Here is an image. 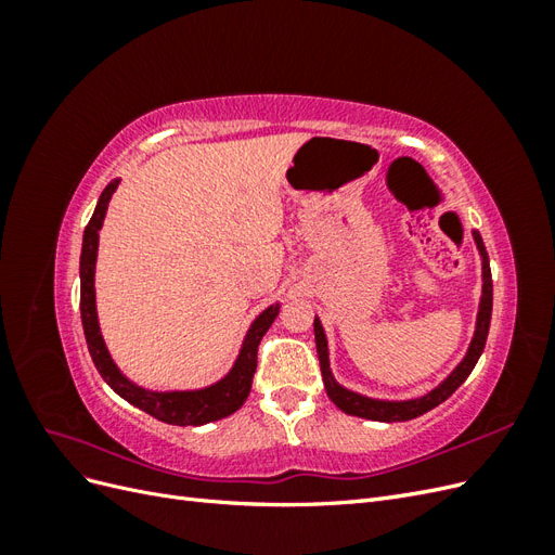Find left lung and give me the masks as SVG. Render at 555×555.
Returning <instances> with one entry per match:
<instances>
[{"mask_svg":"<svg viewBox=\"0 0 555 555\" xmlns=\"http://www.w3.org/2000/svg\"><path fill=\"white\" fill-rule=\"evenodd\" d=\"M473 238H475V245L479 249V259H481V296H479L473 340H469L461 363L453 367V371L438 386H435V389H430L424 396L405 398V400H384V398H371V396H363V393L347 389V386H343L331 373L326 333H324L322 322H319V317H314V345H317V354H319V365H322L324 389H326L328 398L333 400L335 408L343 410L345 414H351V416L371 418V422H384V424L410 422V418H416V416L426 414L428 410L438 408L440 402H444L467 379V375L473 373V367L477 365L481 351H483L486 338H489L491 312H493V280H491L489 255H486V247H483L479 231H473Z\"/></svg>","mask_w":555,"mask_h":555,"instance_id":"left-lung-1","label":"left lung"}]
</instances>
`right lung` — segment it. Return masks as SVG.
<instances>
[{"mask_svg": "<svg viewBox=\"0 0 555 555\" xmlns=\"http://www.w3.org/2000/svg\"><path fill=\"white\" fill-rule=\"evenodd\" d=\"M120 180H113L106 184L96 201V208L90 224L82 233V249H80V319L82 331H86V340L90 357L96 365L99 375L111 389L131 402L133 408L147 412L150 416L159 418L164 424L171 426H204L217 418H224L243 408V402L249 396L251 377L257 371V347L266 331L271 328L275 317L280 312V304L268 306L255 322L249 324L241 351L236 361H233L231 371L204 389H188V391H150L143 386L133 384L120 367L115 365L111 351L104 343L102 328H99V314H96V294H94V271H96V251H99V231L104 227L106 210L111 204V196L115 194Z\"/></svg>", "mask_w": 555, "mask_h": 555, "instance_id": "1", "label": "right lung"}]
</instances>
